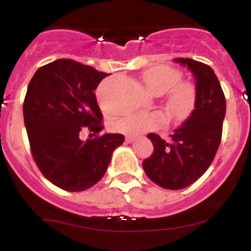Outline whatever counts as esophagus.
<instances>
[{
    "mask_svg": "<svg viewBox=\"0 0 251 251\" xmlns=\"http://www.w3.org/2000/svg\"><path fill=\"white\" fill-rule=\"evenodd\" d=\"M134 139H136V137H130V136L126 137V142H127V143H132V142L134 141Z\"/></svg>",
    "mask_w": 251,
    "mask_h": 251,
    "instance_id": "1",
    "label": "esophagus"
}]
</instances>
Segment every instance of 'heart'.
Segmentation results:
<instances>
[{
    "label": "heart",
    "mask_w": 251,
    "mask_h": 251,
    "mask_svg": "<svg viewBox=\"0 0 251 251\" xmlns=\"http://www.w3.org/2000/svg\"><path fill=\"white\" fill-rule=\"evenodd\" d=\"M181 73L168 65L148 68L142 74V80L151 93L161 95L165 93L163 105L168 117L175 123H181L191 115L197 101V89L194 83L179 80ZM101 106L108 114H114L100 98ZM168 119L162 112H143L126 115L112 123L114 130L130 137L158 130L166 127Z\"/></svg>",
    "instance_id": "b5f03b06"
}]
</instances>
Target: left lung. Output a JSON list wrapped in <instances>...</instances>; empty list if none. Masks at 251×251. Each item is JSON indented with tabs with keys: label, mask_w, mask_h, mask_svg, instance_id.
<instances>
[{
	"label": "left lung",
	"mask_w": 251,
	"mask_h": 251,
	"mask_svg": "<svg viewBox=\"0 0 251 251\" xmlns=\"http://www.w3.org/2000/svg\"><path fill=\"white\" fill-rule=\"evenodd\" d=\"M195 75L197 101L185 123L170 134L166 142L150 133L152 156L143 161V170L151 181L167 190H182L206 172L214 161L223 136L226 100L220 81L206 64L192 59H175Z\"/></svg>",
	"instance_id": "obj_1"
}]
</instances>
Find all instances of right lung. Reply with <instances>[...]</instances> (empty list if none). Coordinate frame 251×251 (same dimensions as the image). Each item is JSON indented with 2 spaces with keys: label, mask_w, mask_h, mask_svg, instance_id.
Wrapping results in <instances>:
<instances>
[{
  "label": "right lung",
  "mask_w": 251,
  "mask_h": 251,
  "mask_svg": "<svg viewBox=\"0 0 251 251\" xmlns=\"http://www.w3.org/2000/svg\"><path fill=\"white\" fill-rule=\"evenodd\" d=\"M109 74L59 59L37 69L24 100V121L32 157L41 174L65 191L90 188L104 176L123 134L80 139L81 130L103 129L94 90Z\"/></svg>",
  "instance_id": "obj_1"
}]
</instances>
